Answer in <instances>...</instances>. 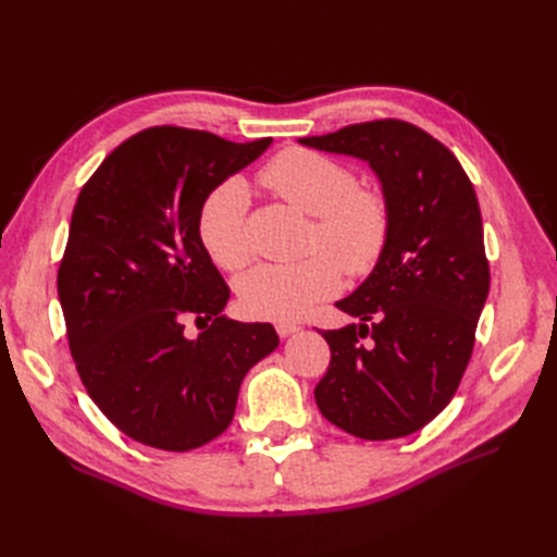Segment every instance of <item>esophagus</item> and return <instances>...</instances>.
Returning <instances> with one entry per match:
<instances>
[{"label": "esophagus", "mask_w": 557, "mask_h": 557, "mask_svg": "<svg viewBox=\"0 0 557 557\" xmlns=\"http://www.w3.org/2000/svg\"><path fill=\"white\" fill-rule=\"evenodd\" d=\"M276 332H278V336H290V334L299 332V325H295V323H276Z\"/></svg>", "instance_id": "esophagus-1"}]
</instances>
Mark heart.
<instances>
[{
    "mask_svg": "<svg viewBox=\"0 0 557 557\" xmlns=\"http://www.w3.org/2000/svg\"><path fill=\"white\" fill-rule=\"evenodd\" d=\"M260 181L290 207L313 218L311 246L318 252L293 264H260L239 281V301L248 315L295 320L315 301L339 290L342 269L350 276L372 272L391 234V211L374 188H360L356 172L344 162L311 148H285L264 164ZM199 242L209 258L227 272L250 260L248 190L239 178H227L201 201Z\"/></svg>",
    "mask_w": 557,
    "mask_h": 557,
    "instance_id": "b5f03b06",
    "label": "heart"
}]
</instances>
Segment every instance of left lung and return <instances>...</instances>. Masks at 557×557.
<instances>
[{
  "instance_id": "8db88e82",
  "label": "left lung",
  "mask_w": 557,
  "mask_h": 557,
  "mask_svg": "<svg viewBox=\"0 0 557 557\" xmlns=\"http://www.w3.org/2000/svg\"><path fill=\"white\" fill-rule=\"evenodd\" d=\"M299 144L367 160L391 211L374 272L336 301L360 323L323 330L332 358L315 404L360 440L407 436L458 391L491 290L474 185L442 141L397 117Z\"/></svg>"
}]
</instances>
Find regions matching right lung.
I'll return each instance as SVG.
<instances>
[{"label": "right lung", "mask_w": 557, "mask_h": 557, "mask_svg": "<svg viewBox=\"0 0 557 557\" xmlns=\"http://www.w3.org/2000/svg\"><path fill=\"white\" fill-rule=\"evenodd\" d=\"M269 144L148 127L81 188L58 269L66 339L88 395L134 442L209 444L232 423L248 369L278 346L269 323L221 313L230 288L197 232L201 201Z\"/></svg>", "instance_id": "obj_1"}]
</instances>
